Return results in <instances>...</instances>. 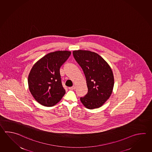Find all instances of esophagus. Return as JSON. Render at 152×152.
<instances>
[{
    "mask_svg": "<svg viewBox=\"0 0 152 152\" xmlns=\"http://www.w3.org/2000/svg\"><path fill=\"white\" fill-rule=\"evenodd\" d=\"M69 89L70 90H74V89H76V86H72V87H69Z\"/></svg>",
    "mask_w": 152,
    "mask_h": 152,
    "instance_id": "34e87169",
    "label": "esophagus"
}]
</instances>
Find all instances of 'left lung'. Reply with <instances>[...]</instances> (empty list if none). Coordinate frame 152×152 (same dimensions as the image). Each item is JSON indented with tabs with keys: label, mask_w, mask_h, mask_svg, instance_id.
<instances>
[{
	"label": "left lung",
	"mask_w": 152,
	"mask_h": 152,
	"mask_svg": "<svg viewBox=\"0 0 152 152\" xmlns=\"http://www.w3.org/2000/svg\"><path fill=\"white\" fill-rule=\"evenodd\" d=\"M76 61L80 65L86 78L88 93L80 98L87 108H97L107 101L112 94L114 80L108 64L97 53L90 51H73Z\"/></svg>",
	"instance_id": "8db88e82"
}]
</instances>
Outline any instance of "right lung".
<instances>
[{"label":"right lung","instance_id":"add662e5","mask_svg":"<svg viewBox=\"0 0 152 152\" xmlns=\"http://www.w3.org/2000/svg\"><path fill=\"white\" fill-rule=\"evenodd\" d=\"M71 55L68 51H57L44 56L31 69L28 77L29 90L42 105L52 107L65 94L59 69Z\"/></svg>","mask_w":152,"mask_h":152}]
</instances>
